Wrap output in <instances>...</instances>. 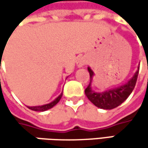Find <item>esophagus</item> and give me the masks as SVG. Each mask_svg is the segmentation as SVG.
<instances>
[{"instance_id":"esophagus-1","label":"esophagus","mask_w":148,"mask_h":148,"mask_svg":"<svg viewBox=\"0 0 148 148\" xmlns=\"http://www.w3.org/2000/svg\"><path fill=\"white\" fill-rule=\"evenodd\" d=\"M86 63V60L84 57H80V58H79V59H78V62H77V66L80 68V67L84 66Z\"/></svg>"}]
</instances>
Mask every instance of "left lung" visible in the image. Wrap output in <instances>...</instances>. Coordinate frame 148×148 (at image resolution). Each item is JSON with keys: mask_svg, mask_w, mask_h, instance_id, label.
<instances>
[{"mask_svg": "<svg viewBox=\"0 0 148 148\" xmlns=\"http://www.w3.org/2000/svg\"><path fill=\"white\" fill-rule=\"evenodd\" d=\"M87 69L90 74V82L85 90V93L86 97L95 106L100 109L111 110V109L117 107L122 103H123L130 95V93L133 92L136 81H137L140 69L137 70V72L134 75L133 78L130 81H128L126 84L119 87H116L111 90L106 91L104 92H96L92 90L91 82H92L93 72L92 71L90 68H87Z\"/></svg>", "mask_w": 148, "mask_h": 148, "instance_id": "left-lung-1", "label": "left lung"}]
</instances>
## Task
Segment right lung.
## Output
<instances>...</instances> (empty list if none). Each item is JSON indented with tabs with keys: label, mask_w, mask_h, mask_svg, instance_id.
I'll list each match as a JSON object with an SVG mask.
<instances>
[{
	"label": "right lung",
	"mask_w": 148,
	"mask_h": 148,
	"mask_svg": "<svg viewBox=\"0 0 148 148\" xmlns=\"http://www.w3.org/2000/svg\"><path fill=\"white\" fill-rule=\"evenodd\" d=\"M62 93L59 96V97H57L53 102H51V103H47V104H45V105H40V106H32V107H29V106H27L29 109H31L32 110H35V111H45V110H49V109H51L53 106H55L56 103H58L59 101H60V99H62Z\"/></svg>",
	"instance_id": "1"
}]
</instances>
